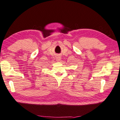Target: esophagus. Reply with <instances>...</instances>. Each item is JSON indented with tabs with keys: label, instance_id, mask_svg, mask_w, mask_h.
<instances>
[{
	"label": "esophagus",
	"instance_id": "1",
	"mask_svg": "<svg viewBox=\"0 0 120 120\" xmlns=\"http://www.w3.org/2000/svg\"><path fill=\"white\" fill-rule=\"evenodd\" d=\"M56 60H58V61H59V60H60V57H59V56L57 57H56Z\"/></svg>",
	"mask_w": 120,
	"mask_h": 120
}]
</instances>
